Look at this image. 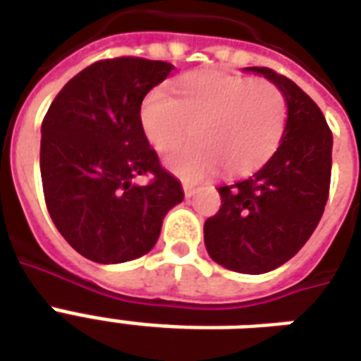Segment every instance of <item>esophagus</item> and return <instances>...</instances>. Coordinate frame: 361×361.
Instances as JSON below:
<instances>
[{
	"label": "esophagus",
	"instance_id": "obj_1",
	"mask_svg": "<svg viewBox=\"0 0 361 361\" xmlns=\"http://www.w3.org/2000/svg\"><path fill=\"white\" fill-rule=\"evenodd\" d=\"M181 188H183V193H185V197H191L193 193H195V185H193V183L183 181V183H181Z\"/></svg>",
	"mask_w": 361,
	"mask_h": 361
}]
</instances>
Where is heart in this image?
Masks as SVG:
<instances>
[{
  "instance_id": "1",
  "label": "heart",
  "mask_w": 361,
  "mask_h": 361,
  "mask_svg": "<svg viewBox=\"0 0 361 361\" xmlns=\"http://www.w3.org/2000/svg\"><path fill=\"white\" fill-rule=\"evenodd\" d=\"M142 133L152 149L168 154L166 168L185 180H201L224 166L228 173L257 170L279 149L288 119L286 98L274 82L220 71L181 77L173 96L150 90L139 111Z\"/></svg>"
}]
</instances>
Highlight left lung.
<instances>
[{"label":"left lung","mask_w":361,"mask_h":361,"mask_svg":"<svg viewBox=\"0 0 361 361\" xmlns=\"http://www.w3.org/2000/svg\"><path fill=\"white\" fill-rule=\"evenodd\" d=\"M265 75L286 98L282 142L247 180L219 188V212L204 222V245L212 261L230 271L263 274L302 250L325 211L333 133L323 111L294 81L269 67Z\"/></svg>","instance_id":"8db88e82"}]
</instances>
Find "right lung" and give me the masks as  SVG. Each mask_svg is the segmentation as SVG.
<instances>
[{"label": "right lung", "instance_id": "1", "mask_svg": "<svg viewBox=\"0 0 361 361\" xmlns=\"http://www.w3.org/2000/svg\"><path fill=\"white\" fill-rule=\"evenodd\" d=\"M173 66L154 59H100L59 90L42 121L40 173L46 207L67 243L94 263L149 253L181 183L160 166L142 133V98ZM137 175H150L135 186Z\"/></svg>", "mask_w": 361, "mask_h": 361}]
</instances>
